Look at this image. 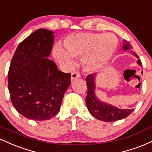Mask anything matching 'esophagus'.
<instances>
[{"instance_id":"34e87169","label":"esophagus","mask_w":152,"mask_h":152,"mask_svg":"<svg viewBox=\"0 0 152 152\" xmlns=\"http://www.w3.org/2000/svg\"><path fill=\"white\" fill-rule=\"evenodd\" d=\"M80 77V74L78 72H74L72 73V74H71V81H74V79H76V78H78Z\"/></svg>"}]
</instances>
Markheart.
<instances>
[{"instance_id": "obj_1", "label": "heart", "mask_w": 152, "mask_h": 152, "mask_svg": "<svg viewBox=\"0 0 152 152\" xmlns=\"http://www.w3.org/2000/svg\"><path fill=\"white\" fill-rule=\"evenodd\" d=\"M117 46V39L111 34L81 33L66 38L64 47L53 48V56L59 63L74 64V58L83 57L82 63L86 70H99L112 56Z\"/></svg>"}]
</instances>
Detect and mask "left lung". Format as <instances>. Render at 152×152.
Masks as SVG:
<instances>
[{"instance_id": "8db88e82", "label": "left lung", "mask_w": 152, "mask_h": 152, "mask_svg": "<svg viewBox=\"0 0 152 152\" xmlns=\"http://www.w3.org/2000/svg\"><path fill=\"white\" fill-rule=\"evenodd\" d=\"M124 42H126L123 45V49L124 50H129L131 48H132V46H130L129 43L125 40ZM131 52L132 53V51ZM133 55L139 58L136 53H133ZM137 64L140 66H142V61L140 60L137 61ZM95 77L96 74H89L86 78L87 88H88L86 103L90 114L96 119L106 122L116 121L117 120L126 118L129 115H130L134 109H120L116 106L103 102L98 99L95 94Z\"/></svg>"}]
</instances>
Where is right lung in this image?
<instances>
[{
	"label": "right lung",
	"instance_id": "1",
	"mask_svg": "<svg viewBox=\"0 0 152 152\" xmlns=\"http://www.w3.org/2000/svg\"><path fill=\"white\" fill-rule=\"evenodd\" d=\"M54 33L41 28L25 38L15 50L8 74L12 104L22 116L36 121L56 115L71 84V74L58 70L49 60Z\"/></svg>",
	"mask_w": 152,
	"mask_h": 152
}]
</instances>
